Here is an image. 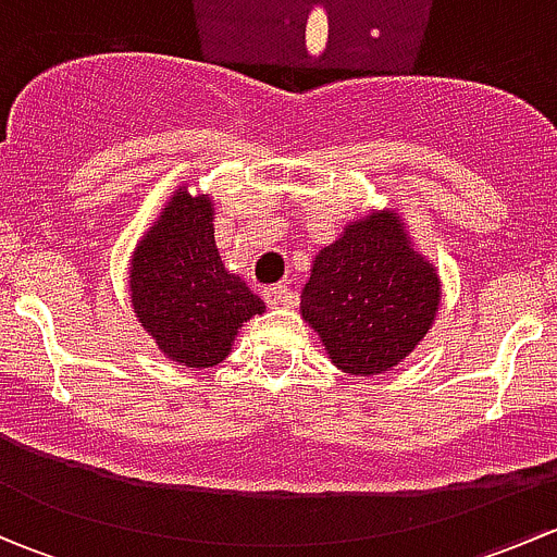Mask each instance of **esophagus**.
I'll list each match as a JSON object with an SVG mask.
<instances>
[{
  "label": "esophagus",
  "instance_id": "34e87169",
  "mask_svg": "<svg viewBox=\"0 0 557 557\" xmlns=\"http://www.w3.org/2000/svg\"><path fill=\"white\" fill-rule=\"evenodd\" d=\"M263 301L269 307L294 305V294H290L288 285H269V288H263Z\"/></svg>",
  "mask_w": 557,
  "mask_h": 557
}]
</instances>
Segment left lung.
<instances>
[{"label": "left lung", "instance_id": "1", "mask_svg": "<svg viewBox=\"0 0 557 557\" xmlns=\"http://www.w3.org/2000/svg\"><path fill=\"white\" fill-rule=\"evenodd\" d=\"M442 307V280L396 207L347 223L314 256L301 318L336 369L356 377L391 372L423 342Z\"/></svg>", "mask_w": 557, "mask_h": 557}]
</instances>
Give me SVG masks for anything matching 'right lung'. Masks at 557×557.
<instances>
[{"label": "right lung", "instance_id": "right-lung-1", "mask_svg": "<svg viewBox=\"0 0 557 557\" xmlns=\"http://www.w3.org/2000/svg\"><path fill=\"white\" fill-rule=\"evenodd\" d=\"M139 325L180 367L210 369L232 352L239 329L267 310L228 272L215 245V201L177 185L128 263Z\"/></svg>", "mask_w": 557, "mask_h": 557}]
</instances>
